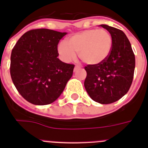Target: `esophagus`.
Returning a JSON list of instances; mask_svg holds the SVG:
<instances>
[{
    "label": "esophagus",
    "mask_w": 148,
    "mask_h": 148,
    "mask_svg": "<svg viewBox=\"0 0 148 148\" xmlns=\"http://www.w3.org/2000/svg\"><path fill=\"white\" fill-rule=\"evenodd\" d=\"M79 68H80V66H78V65H75V66L74 67V71H76V70H78V69H79Z\"/></svg>",
    "instance_id": "1"
}]
</instances>
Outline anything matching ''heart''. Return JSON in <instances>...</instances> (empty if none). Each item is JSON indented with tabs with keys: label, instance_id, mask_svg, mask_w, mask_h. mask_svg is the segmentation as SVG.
<instances>
[{
	"label": "heart",
	"instance_id": "heart-1",
	"mask_svg": "<svg viewBox=\"0 0 148 148\" xmlns=\"http://www.w3.org/2000/svg\"><path fill=\"white\" fill-rule=\"evenodd\" d=\"M113 47V38L105 29H91L74 34L66 43L58 45V53L65 62H70L75 58V53L84 63L98 65L105 61Z\"/></svg>",
	"mask_w": 148,
	"mask_h": 148
}]
</instances>
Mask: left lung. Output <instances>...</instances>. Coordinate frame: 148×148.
Masks as SVG:
<instances>
[{
	"label": "left lung",
	"mask_w": 148,
	"mask_h": 148,
	"mask_svg": "<svg viewBox=\"0 0 148 148\" xmlns=\"http://www.w3.org/2000/svg\"><path fill=\"white\" fill-rule=\"evenodd\" d=\"M113 38L108 58L98 65L84 67L87 77L84 87L93 101L103 104L122 98L130 89L135 70V55L126 35L115 27L101 24Z\"/></svg>",
	"instance_id": "8db88e82"
}]
</instances>
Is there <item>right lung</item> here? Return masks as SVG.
<instances>
[{
	"label": "right lung",
	"instance_id": "1",
	"mask_svg": "<svg viewBox=\"0 0 148 148\" xmlns=\"http://www.w3.org/2000/svg\"><path fill=\"white\" fill-rule=\"evenodd\" d=\"M66 34L48 29L29 30L13 47L12 80L29 102L35 105L54 102L73 75L75 65L58 58V44Z\"/></svg>",
	"mask_w": 148,
	"mask_h": 148
}]
</instances>
